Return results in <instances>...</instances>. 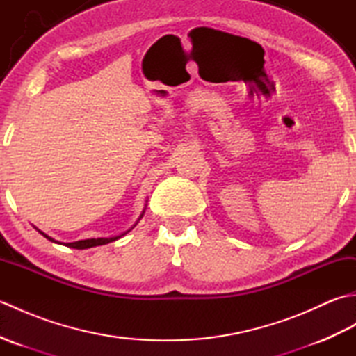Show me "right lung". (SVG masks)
<instances>
[{
  "instance_id": "right-lung-1",
  "label": "right lung",
  "mask_w": 356,
  "mask_h": 356,
  "mask_svg": "<svg viewBox=\"0 0 356 356\" xmlns=\"http://www.w3.org/2000/svg\"><path fill=\"white\" fill-rule=\"evenodd\" d=\"M38 231H40V229H38ZM40 232H41V231H40ZM41 234H42V236H44L45 238H49L50 241H55V240H53L51 237L45 236L44 232H41ZM119 237H122V236H119ZM119 237H110V238H87V240L73 241V243H65V246L73 248V249H87V248H93V246L107 245V243H110V241H115V240H118ZM55 243H58V241H55Z\"/></svg>"
}]
</instances>
